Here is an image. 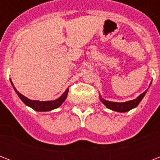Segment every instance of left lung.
Masks as SVG:
<instances>
[{
	"label": "left lung",
	"instance_id": "1",
	"mask_svg": "<svg viewBox=\"0 0 160 160\" xmlns=\"http://www.w3.org/2000/svg\"><path fill=\"white\" fill-rule=\"evenodd\" d=\"M150 85H151V83H150ZM147 90H145L144 93H142L141 95H139L136 99H134V100H129V101H126V102H112V101H109V100H105V99H103V98L101 97V95H100V97L101 102H102L108 109H111V110H114V111L124 113V112L129 111L130 109H134V108L138 106V105L140 103L142 99L144 98V96L145 95V94H146Z\"/></svg>",
	"mask_w": 160,
	"mask_h": 160
}]
</instances>
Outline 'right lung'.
<instances>
[{"mask_svg": "<svg viewBox=\"0 0 160 160\" xmlns=\"http://www.w3.org/2000/svg\"><path fill=\"white\" fill-rule=\"evenodd\" d=\"M11 83L12 86L14 88V90L16 91L19 98L26 104L27 106L31 107L33 109L36 110V111H51L52 109H55L58 108L59 106L62 105L63 102L65 101V99L67 98L68 92H69V89L65 90V92L63 93V95H61L60 97L56 99L55 100H49V101H40V100H30L28 98H26V96H24L23 95H21V93L19 92L18 90H16L15 86H14L13 83L11 80Z\"/></svg>", "mask_w": 160, "mask_h": 160, "instance_id": "right-lung-1", "label": "right lung"}]
</instances>
